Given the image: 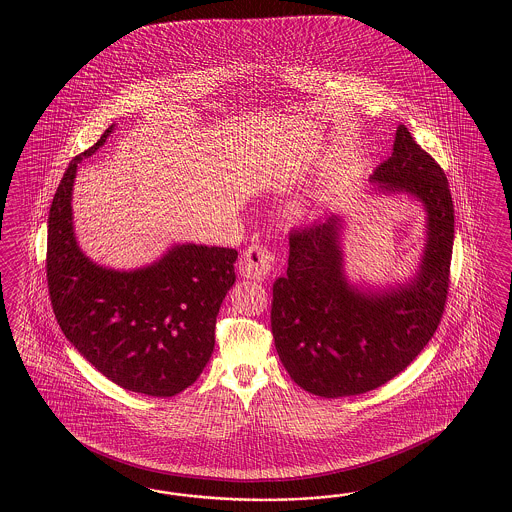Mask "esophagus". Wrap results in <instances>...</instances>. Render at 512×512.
<instances>
[{
    "label": "esophagus",
    "mask_w": 512,
    "mask_h": 512,
    "mask_svg": "<svg viewBox=\"0 0 512 512\" xmlns=\"http://www.w3.org/2000/svg\"><path fill=\"white\" fill-rule=\"evenodd\" d=\"M238 268L244 278H268L278 268V259L270 249L264 248L261 244H251L242 253Z\"/></svg>",
    "instance_id": "1"
}]
</instances>
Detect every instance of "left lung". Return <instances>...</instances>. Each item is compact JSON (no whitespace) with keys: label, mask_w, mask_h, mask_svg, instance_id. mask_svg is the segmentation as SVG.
<instances>
[{"label":"left lung","mask_w":512,"mask_h":512,"mask_svg":"<svg viewBox=\"0 0 512 512\" xmlns=\"http://www.w3.org/2000/svg\"><path fill=\"white\" fill-rule=\"evenodd\" d=\"M385 191L424 202L428 244L419 276L388 293H360L343 276L340 219L289 233L287 276L276 279L270 325L279 360L296 385L341 398L403 372L441 323L454 244V204L439 163L400 125L394 152L372 176Z\"/></svg>","instance_id":"left-lung-1"}]
</instances>
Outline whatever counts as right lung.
<instances>
[{
	"label": "right lung",
	"instance_id": "1",
	"mask_svg": "<svg viewBox=\"0 0 512 512\" xmlns=\"http://www.w3.org/2000/svg\"><path fill=\"white\" fill-rule=\"evenodd\" d=\"M75 155L48 214L47 281L65 338L118 387L171 398L191 387L212 357L216 317L236 281L238 251L176 246L135 272L93 264L73 233L71 191L77 165L105 144Z\"/></svg>",
	"mask_w": 512,
	"mask_h": 512
}]
</instances>
